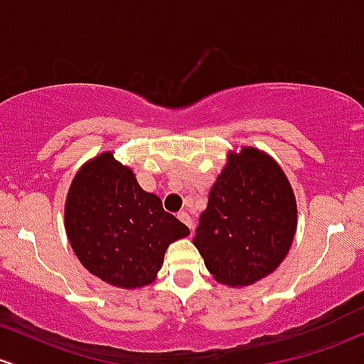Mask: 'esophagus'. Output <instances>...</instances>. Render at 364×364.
Masks as SVG:
<instances>
[{"label": "esophagus", "mask_w": 364, "mask_h": 364, "mask_svg": "<svg viewBox=\"0 0 364 364\" xmlns=\"http://www.w3.org/2000/svg\"><path fill=\"white\" fill-rule=\"evenodd\" d=\"M178 219L181 223H185V225L190 228V231H193V219H191V215L188 213L181 210V213H178Z\"/></svg>", "instance_id": "1"}]
</instances>
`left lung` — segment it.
Segmentation results:
<instances>
[{
  "label": "left lung",
  "instance_id": "obj_1",
  "mask_svg": "<svg viewBox=\"0 0 364 364\" xmlns=\"http://www.w3.org/2000/svg\"><path fill=\"white\" fill-rule=\"evenodd\" d=\"M297 230V202L279 164L255 146L230 151L209 191L193 245L223 285H254L282 264Z\"/></svg>",
  "mask_w": 364,
  "mask_h": 364
}]
</instances>
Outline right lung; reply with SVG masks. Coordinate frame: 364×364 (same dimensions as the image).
Here are the masks:
<instances>
[{
	"mask_svg": "<svg viewBox=\"0 0 364 364\" xmlns=\"http://www.w3.org/2000/svg\"><path fill=\"white\" fill-rule=\"evenodd\" d=\"M67 238L91 274L117 289H141L161 271L171 243L190 235L133 169L107 150L82 164L67 191Z\"/></svg>",
	"mask_w": 364,
	"mask_h": 364,
	"instance_id": "right-lung-1",
	"label": "right lung"
}]
</instances>
